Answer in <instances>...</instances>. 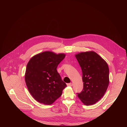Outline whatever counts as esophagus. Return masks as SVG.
Returning a JSON list of instances; mask_svg holds the SVG:
<instances>
[{"mask_svg": "<svg viewBox=\"0 0 127 127\" xmlns=\"http://www.w3.org/2000/svg\"><path fill=\"white\" fill-rule=\"evenodd\" d=\"M67 85L68 86H72V83H67Z\"/></svg>", "mask_w": 127, "mask_h": 127, "instance_id": "34e87169", "label": "esophagus"}]
</instances>
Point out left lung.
Segmentation results:
<instances>
[{"mask_svg":"<svg viewBox=\"0 0 127 127\" xmlns=\"http://www.w3.org/2000/svg\"><path fill=\"white\" fill-rule=\"evenodd\" d=\"M82 70L83 88L78 98L86 105L95 104L105 93L109 84V68L106 61L94 51L75 55Z\"/></svg>","mask_w":127,"mask_h":127,"instance_id":"8db88e82","label":"left lung"}]
</instances>
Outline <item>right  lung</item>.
<instances>
[{"label": "right lung", "instance_id": "obj_1", "mask_svg": "<svg viewBox=\"0 0 127 127\" xmlns=\"http://www.w3.org/2000/svg\"><path fill=\"white\" fill-rule=\"evenodd\" d=\"M64 53L57 54L45 51L32 57L25 73L28 89L38 102L50 105L57 100L67 86L57 71L58 64L65 57Z\"/></svg>", "mask_w": 127, "mask_h": 127}]
</instances>
